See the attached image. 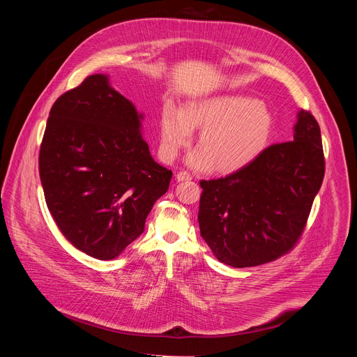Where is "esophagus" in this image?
I'll return each mask as SVG.
<instances>
[{
    "label": "esophagus",
    "mask_w": 357,
    "mask_h": 357,
    "mask_svg": "<svg viewBox=\"0 0 357 357\" xmlns=\"http://www.w3.org/2000/svg\"><path fill=\"white\" fill-rule=\"evenodd\" d=\"M176 179H178L179 182H183V181H192V175H190L189 172H186V171H181V172H178V174H176Z\"/></svg>",
    "instance_id": "obj_1"
}]
</instances>
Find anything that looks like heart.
Wrapping results in <instances>:
<instances>
[{
  "instance_id": "b5f03b06",
  "label": "heart",
  "mask_w": 357,
  "mask_h": 357,
  "mask_svg": "<svg viewBox=\"0 0 357 357\" xmlns=\"http://www.w3.org/2000/svg\"><path fill=\"white\" fill-rule=\"evenodd\" d=\"M202 130L200 148L192 151L188 164L195 169L219 172L241 169L267 148L274 119L256 98L240 94L218 96L189 103L183 112L167 107L162 113V149L167 158L192 142V130Z\"/></svg>"
}]
</instances>
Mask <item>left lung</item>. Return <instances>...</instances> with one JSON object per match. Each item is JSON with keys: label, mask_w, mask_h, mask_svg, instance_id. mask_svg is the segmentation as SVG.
<instances>
[{"label": "left lung", "mask_w": 357, "mask_h": 357, "mask_svg": "<svg viewBox=\"0 0 357 357\" xmlns=\"http://www.w3.org/2000/svg\"><path fill=\"white\" fill-rule=\"evenodd\" d=\"M294 141L267 146L247 167L200 181L199 229L216 259L243 268L291 251L307 226L325 175L321 128L298 113Z\"/></svg>", "instance_id": "left-lung-1"}]
</instances>
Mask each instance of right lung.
I'll return each mask as SVG.
<instances>
[{
    "instance_id": "obj_1",
    "label": "right lung",
    "mask_w": 357,
    "mask_h": 357,
    "mask_svg": "<svg viewBox=\"0 0 357 357\" xmlns=\"http://www.w3.org/2000/svg\"><path fill=\"white\" fill-rule=\"evenodd\" d=\"M142 116L130 100L91 75L50 109L39 151L47 209L77 250L112 260L142 231L172 171L152 160Z\"/></svg>"
}]
</instances>
